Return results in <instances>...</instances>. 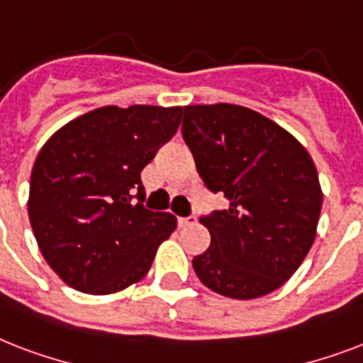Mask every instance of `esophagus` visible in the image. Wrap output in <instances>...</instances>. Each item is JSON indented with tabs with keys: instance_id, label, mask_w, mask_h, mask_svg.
<instances>
[{
	"instance_id": "34e87169",
	"label": "esophagus",
	"mask_w": 363,
	"mask_h": 363,
	"mask_svg": "<svg viewBox=\"0 0 363 363\" xmlns=\"http://www.w3.org/2000/svg\"><path fill=\"white\" fill-rule=\"evenodd\" d=\"M194 222H196V216H179V218H177V226L186 228L190 226V224H194Z\"/></svg>"
}]
</instances>
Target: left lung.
Here are the masks:
<instances>
[{
	"label": "left lung",
	"mask_w": 363,
	"mask_h": 363,
	"mask_svg": "<svg viewBox=\"0 0 363 363\" xmlns=\"http://www.w3.org/2000/svg\"><path fill=\"white\" fill-rule=\"evenodd\" d=\"M182 139L209 192L228 207L203 215L211 245L192 259L199 281L233 299L282 286L315 241L322 190L303 145L241 105H188Z\"/></svg>",
	"instance_id": "1"
}]
</instances>
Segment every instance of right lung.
I'll use <instances>...</instances> for the list:
<instances>
[{"instance_id": "add662e5", "label": "right lung", "mask_w": 363, "mask_h": 363, "mask_svg": "<svg viewBox=\"0 0 363 363\" xmlns=\"http://www.w3.org/2000/svg\"><path fill=\"white\" fill-rule=\"evenodd\" d=\"M182 107H101L37 156L28 215L47 264L71 288L113 294L141 281L175 216L147 209L141 169L175 135Z\"/></svg>"}]
</instances>
